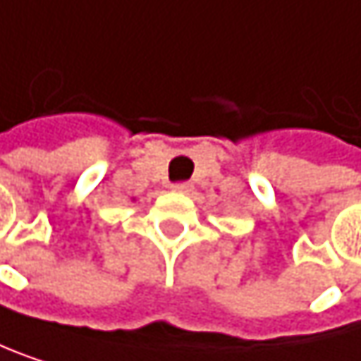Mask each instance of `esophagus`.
<instances>
[{
  "label": "esophagus",
  "instance_id": "esophagus-1",
  "mask_svg": "<svg viewBox=\"0 0 361 361\" xmlns=\"http://www.w3.org/2000/svg\"><path fill=\"white\" fill-rule=\"evenodd\" d=\"M172 189L178 191V193H187V191H191V185L189 183H174Z\"/></svg>",
  "mask_w": 361,
  "mask_h": 361
}]
</instances>
